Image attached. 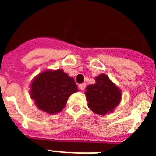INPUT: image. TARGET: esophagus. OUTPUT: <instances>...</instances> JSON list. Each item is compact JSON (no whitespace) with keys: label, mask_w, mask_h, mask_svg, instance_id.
I'll return each instance as SVG.
<instances>
[{"label":"esophagus","mask_w":156,"mask_h":156,"mask_svg":"<svg viewBox=\"0 0 156 156\" xmlns=\"http://www.w3.org/2000/svg\"><path fill=\"white\" fill-rule=\"evenodd\" d=\"M85 87H86V84L85 83H81V84L79 85V88L80 90H83L85 89Z\"/></svg>","instance_id":"34e87169"}]
</instances>
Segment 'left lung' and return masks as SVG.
<instances>
[{"label": "left lung", "instance_id": "left-lung-1", "mask_svg": "<svg viewBox=\"0 0 156 156\" xmlns=\"http://www.w3.org/2000/svg\"><path fill=\"white\" fill-rule=\"evenodd\" d=\"M94 84L87 87L85 95L88 107L98 115L112 112L121 101V90L105 74L95 78Z\"/></svg>", "mask_w": 156, "mask_h": 156}]
</instances>
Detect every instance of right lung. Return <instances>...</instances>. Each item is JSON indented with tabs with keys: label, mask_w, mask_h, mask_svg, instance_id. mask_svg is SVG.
I'll list each match as a JSON object with an SVG mask.
<instances>
[{
	"label": "right lung",
	"mask_w": 156,
	"mask_h": 156,
	"mask_svg": "<svg viewBox=\"0 0 156 156\" xmlns=\"http://www.w3.org/2000/svg\"><path fill=\"white\" fill-rule=\"evenodd\" d=\"M30 88V97L37 108L48 114L61 112L70 95L78 91L73 78L62 69L42 72L34 78Z\"/></svg>",
	"instance_id": "add662e5"
}]
</instances>
